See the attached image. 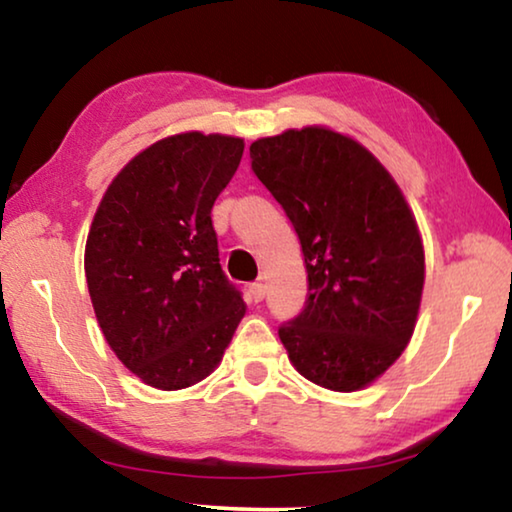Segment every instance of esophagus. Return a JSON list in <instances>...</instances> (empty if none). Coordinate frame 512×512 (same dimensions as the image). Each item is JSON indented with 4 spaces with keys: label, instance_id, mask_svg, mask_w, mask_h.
I'll return each mask as SVG.
<instances>
[{
    "label": "esophagus",
    "instance_id": "1",
    "mask_svg": "<svg viewBox=\"0 0 512 512\" xmlns=\"http://www.w3.org/2000/svg\"><path fill=\"white\" fill-rule=\"evenodd\" d=\"M248 294H250V301H255V304H259V301H262L264 294H266L264 283H253V285H250Z\"/></svg>",
    "mask_w": 512,
    "mask_h": 512
}]
</instances>
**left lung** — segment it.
Returning <instances> with one entry per match:
<instances>
[{
    "mask_svg": "<svg viewBox=\"0 0 512 512\" xmlns=\"http://www.w3.org/2000/svg\"><path fill=\"white\" fill-rule=\"evenodd\" d=\"M250 160L306 262L304 311L278 329L287 357L315 385L362 390L397 362L417 322L424 248L413 211L390 171L329 127L257 139Z\"/></svg>",
    "mask_w": 512,
    "mask_h": 512,
    "instance_id": "1",
    "label": "left lung"
}]
</instances>
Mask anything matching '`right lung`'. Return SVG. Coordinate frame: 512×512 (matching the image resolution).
Here are the masks:
<instances>
[{"instance_id":"right-lung-1","label":"right lung","mask_w":512,"mask_h":512,"mask_svg":"<svg viewBox=\"0 0 512 512\" xmlns=\"http://www.w3.org/2000/svg\"><path fill=\"white\" fill-rule=\"evenodd\" d=\"M243 146L225 134L167 136L120 169L92 220L85 278L97 322L115 357L157 390L211 376L246 315L211 220Z\"/></svg>"}]
</instances>
